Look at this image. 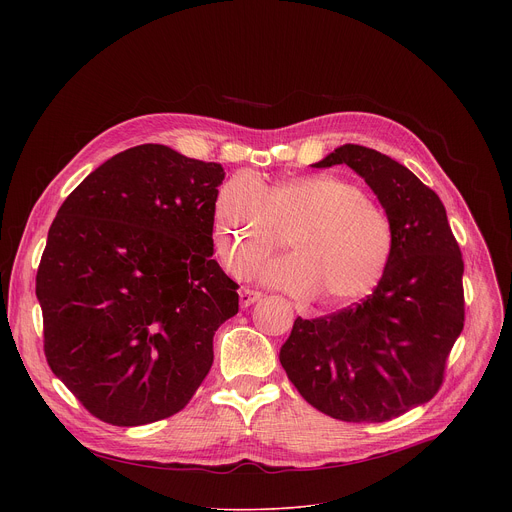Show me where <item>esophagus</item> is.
Here are the masks:
<instances>
[{
  "instance_id": "34e87169",
  "label": "esophagus",
  "mask_w": 512,
  "mask_h": 512,
  "mask_svg": "<svg viewBox=\"0 0 512 512\" xmlns=\"http://www.w3.org/2000/svg\"><path fill=\"white\" fill-rule=\"evenodd\" d=\"M263 294L261 291H255V289H241V306L243 308H249L253 306L257 300H261Z\"/></svg>"
}]
</instances>
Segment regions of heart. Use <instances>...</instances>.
Returning a JSON list of instances; mask_svg holds the SVG:
<instances>
[{"instance_id": "1", "label": "heart", "mask_w": 512, "mask_h": 512, "mask_svg": "<svg viewBox=\"0 0 512 512\" xmlns=\"http://www.w3.org/2000/svg\"><path fill=\"white\" fill-rule=\"evenodd\" d=\"M214 243L239 273L282 242L289 256L249 273L263 283L328 308L373 294L395 251L391 214L332 176L289 178L261 190L247 174L229 178L212 206Z\"/></svg>"}]
</instances>
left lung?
I'll return each instance as SVG.
<instances>
[{"label":"left lung","mask_w":512,"mask_h":512,"mask_svg":"<svg viewBox=\"0 0 512 512\" xmlns=\"http://www.w3.org/2000/svg\"><path fill=\"white\" fill-rule=\"evenodd\" d=\"M346 164L377 194L395 229V251L373 294L332 316L298 318L279 362L318 411L381 423L427 403L442 387L464 328V261L446 208L393 158L346 143L314 168Z\"/></svg>","instance_id":"left-lung-1"}]
</instances>
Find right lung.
Returning a JSON list of instances; mask_svg holds the SVG:
<instances>
[{
  "label": "right lung",
  "mask_w": 512,
  "mask_h": 512,
  "mask_svg": "<svg viewBox=\"0 0 512 512\" xmlns=\"http://www.w3.org/2000/svg\"><path fill=\"white\" fill-rule=\"evenodd\" d=\"M221 164L143 143L91 172L48 231L36 275L52 373L119 427L166 419L212 364L239 285L214 259Z\"/></svg>",
  "instance_id": "1"
}]
</instances>
